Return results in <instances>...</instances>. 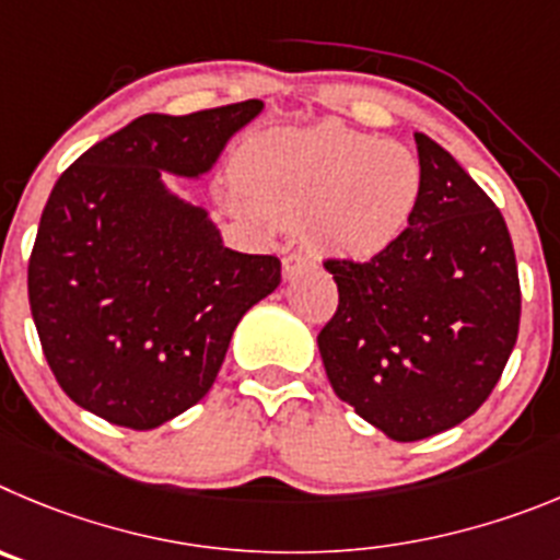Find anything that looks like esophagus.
I'll use <instances>...</instances> for the list:
<instances>
[{
  "instance_id": "1",
  "label": "esophagus",
  "mask_w": 560,
  "mask_h": 560,
  "mask_svg": "<svg viewBox=\"0 0 560 560\" xmlns=\"http://www.w3.org/2000/svg\"><path fill=\"white\" fill-rule=\"evenodd\" d=\"M312 268V259L310 256H304V254H290L284 259V265H281V276H284L287 281H292V279H299L301 273H304V270H310Z\"/></svg>"
}]
</instances>
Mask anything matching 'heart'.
I'll return each instance as SVG.
<instances>
[{"label": "heart", "instance_id": "heart-1", "mask_svg": "<svg viewBox=\"0 0 560 560\" xmlns=\"http://www.w3.org/2000/svg\"><path fill=\"white\" fill-rule=\"evenodd\" d=\"M421 192L412 150L326 122L250 139L229 203L261 225H306L312 243L337 259L371 261L410 229Z\"/></svg>", "mask_w": 560, "mask_h": 560}]
</instances>
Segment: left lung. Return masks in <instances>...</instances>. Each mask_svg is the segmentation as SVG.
I'll use <instances>...</instances> for the list:
<instances>
[{
	"instance_id": "left-lung-1",
	"label": "left lung",
	"mask_w": 560,
	"mask_h": 560,
	"mask_svg": "<svg viewBox=\"0 0 560 560\" xmlns=\"http://www.w3.org/2000/svg\"><path fill=\"white\" fill-rule=\"evenodd\" d=\"M416 144L424 192L410 229L371 261H326L340 304L317 335L337 396L401 443L480 410L522 312L500 209L430 136Z\"/></svg>"
}]
</instances>
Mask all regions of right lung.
<instances>
[{
  "instance_id": "add662e5",
  "label": "right lung",
  "mask_w": 560,
  "mask_h": 560,
  "mask_svg": "<svg viewBox=\"0 0 560 560\" xmlns=\"http://www.w3.org/2000/svg\"><path fill=\"white\" fill-rule=\"evenodd\" d=\"M261 108L144 114L52 186L30 312L55 380L83 410L128 430L173 421L214 385L245 312L279 287L276 256L225 248L209 211L164 180L209 175Z\"/></svg>"
}]
</instances>
